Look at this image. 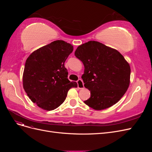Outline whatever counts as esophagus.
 <instances>
[{
    "instance_id": "esophagus-1",
    "label": "esophagus",
    "mask_w": 152,
    "mask_h": 152,
    "mask_svg": "<svg viewBox=\"0 0 152 152\" xmlns=\"http://www.w3.org/2000/svg\"><path fill=\"white\" fill-rule=\"evenodd\" d=\"M77 86H78V87L80 89H83L84 87V83H83V81H82L81 79H79L77 80Z\"/></svg>"
}]
</instances>
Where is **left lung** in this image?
Instances as JSON below:
<instances>
[{
    "label": "left lung",
    "mask_w": 152,
    "mask_h": 152,
    "mask_svg": "<svg viewBox=\"0 0 152 152\" xmlns=\"http://www.w3.org/2000/svg\"><path fill=\"white\" fill-rule=\"evenodd\" d=\"M75 56L83 63L82 75L91 97L84 103L96 110L108 108L117 103L130 84L131 68L117 50L97 41L79 45Z\"/></svg>",
    "instance_id": "1"
}]
</instances>
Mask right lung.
I'll return each mask as SVG.
<instances>
[{
	"mask_svg": "<svg viewBox=\"0 0 152 152\" xmlns=\"http://www.w3.org/2000/svg\"><path fill=\"white\" fill-rule=\"evenodd\" d=\"M73 50L63 40H55L37 49L27 58L23 86L29 98L43 110H53L65 100L68 91L77 87L68 79L65 63Z\"/></svg>",
	"mask_w": 152,
	"mask_h": 152,
	"instance_id": "add662e5",
	"label": "right lung"
}]
</instances>
